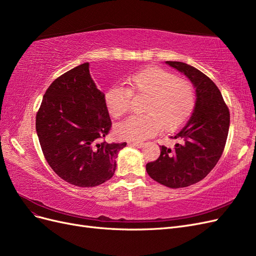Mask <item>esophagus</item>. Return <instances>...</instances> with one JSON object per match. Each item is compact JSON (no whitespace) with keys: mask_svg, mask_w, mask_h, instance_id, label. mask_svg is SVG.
I'll return each mask as SVG.
<instances>
[{"mask_svg":"<svg viewBox=\"0 0 256 256\" xmlns=\"http://www.w3.org/2000/svg\"><path fill=\"white\" fill-rule=\"evenodd\" d=\"M130 144H131V145H134V146H136V147H138V148H141V147L144 145V143H143V142H131Z\"/></svg>","mask_w":256,"mask_h":256,"instance_id":"1","label":"esophagus"}]
</instances>
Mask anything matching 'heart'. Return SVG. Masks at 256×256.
<instances>
[{
	"label": "heart",
	"instance_id": "1",
	"mask_svg": "<svg viewBox=\"0 0 256 256\" xmlns=\"http://www.w3.org/2000/svg\"><path fill=\"white\" fill-rule=\"evenodd\" d=\"M132 94L145 95L142 115H134L115 126V134L125 140L142 141L161 129L171 131L188 120L196 102L193 84L166 69L150 67L129 78V88L115 85L104 94L112 118L126 114Z\"/></svg>",
	"mask_w": 256,
	"mask_h": 256
}]
</instances>
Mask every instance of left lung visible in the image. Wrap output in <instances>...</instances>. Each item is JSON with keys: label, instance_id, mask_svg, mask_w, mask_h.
<instances>
[{"label": "left lung", "instance_id": "8db88e82", "mask_svg": "<svg viewBox=\"0 0 256 256\" xmlns=\"http://www.w3.org/2000/svg\"><path fill=\"white\" fill-rule=\"evenodd\" d=\"M166 63L187 76L196 92L194 110L187 122L171 136L178 140L173 148L160 146V156L146 164L154 180L170 188L196 184L212 171L226 147L230 111L216 85L198 69L182 62Z\"/></svg>", "mask_w": 256, "mask_h": 256}]
</instances>
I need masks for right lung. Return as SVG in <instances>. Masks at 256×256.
<instances>
[{
  "mask_svg": "<svg viewBox=\"0 0 256 256\" xmlns=\"http://www.w3.org/2000/svg\"><path fill=\"white\" fill-rule=\"evenodd\" d=\"M111 127L104 94L92 81L88 63L54 80L36 114L46 160L62 180L76 187H95L114 175L115 159L127 143L106 142Z\"/></svg>",
  "mask_w": 256,
  "mask_h": 256,
  "instance_id": "1",
  "label": "right lung"
}]
</instances>
